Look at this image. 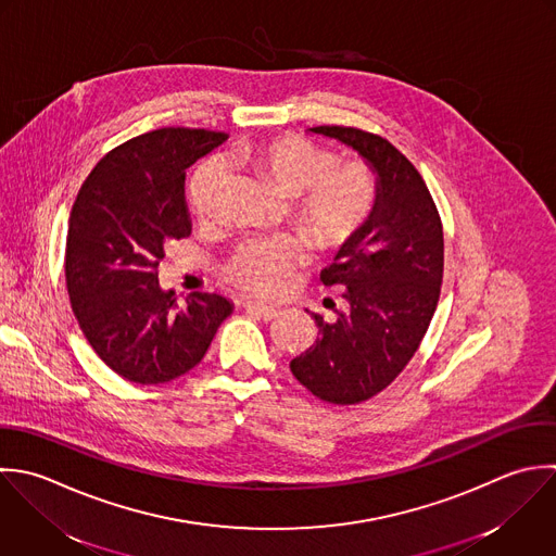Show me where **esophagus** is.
<instances>
[{
  "instance_id": "1",
  "label": "esophagus",
  "mask_w": 556,
  "mask_h": 556,
  "mask_svg": "<svg viewBox=\"0 0 556 556\" xmlns=\"http://www.w3.org/2000/svg\"><path fill=\"white\" fill-rule=\"evenodd\" d=\"M244 309L251 312V314H255V316H260V318H264V320H275V318L281 314V309L270 307V305H266V303H262V301H247V303H244Z\"/></svg>"
}]
</instances>
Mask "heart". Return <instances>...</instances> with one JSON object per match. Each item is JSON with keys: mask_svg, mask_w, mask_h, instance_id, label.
<instances>
[{"mask_svg": "<svg viewBox=\"0 0 556 556\" xmlns=\"http://www.w3.org/2000/svg\"><path fill=\"white\" fill-rule=\"evenodd\" d=\"M231 160L257 170L281 197L290 201V220L318 247L336 249L355 236L375 205V177L364 162L333 164V155L305 138L279 136L244 142ZM229 184L223 160L207 162L192 181L190 203L199 220L210 223L220 212ZM303 262L296 238H255L238 247L227 264V279L255 292L273 294Z\"/></svg>", "mask_w": 556, "mask_h": 556, "instance_id": "heart-1", "label": "heart"}]
</instances>
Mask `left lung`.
I'll return each mask as SVG.
<instances>
[{
	"instance_id": "1",
	"label": "left lung",
	"mask_w": 556,
	"mask_h": 556,
	"mask_svg": "<svg viewBox=\"0 0 556 556\" xmlns=\"http://www.w3.org/2000/svg\"><path fill=\"white\" fill-rule=\"evenodd\" d=\"M353 149L375 175V205L320 281L344 299L336 320L312 314L316 342L290 362L314 396L355 405L388 388L418 351L435 314L444 233L427 184L386 138L340 125L309 127Z\"/></svg>"
}]
</instances>
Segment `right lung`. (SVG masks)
<instances>
[{"label":"right lung","instance_id":"1","mask_svg":"<svg viewBox=\"0 0 556 556\" xmlns=\"http://www.w3.org/2000/svg\"><path fill=\"white\" fill-rule=\"evenodd\" d=\"M227 134L166 127L112 149L81 184L68 218L64 275L92 351L131 383L157 386L192 370L233 312L223 294L179 305L162 290L166 244L190 236L186 170Z\"/></svg>","mask_w":556,"mask_h":556}]
</instances>
